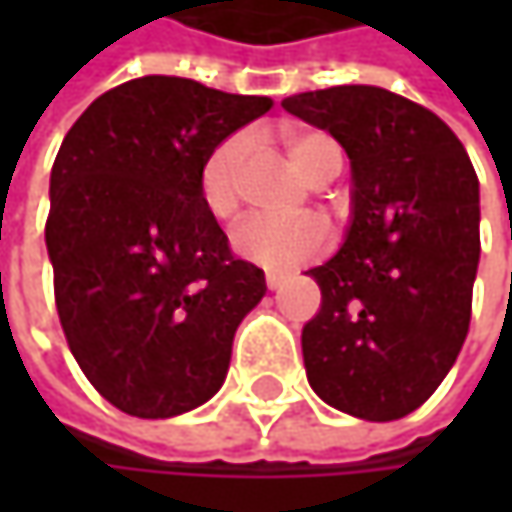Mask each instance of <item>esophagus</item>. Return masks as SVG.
Wrapping results in <instances>:
<instances>
[{
  "label": "esophagus",
  "instance_id": "1",
  "mask_svg": "<svg viewBox=\"0 0 512 512\" xmlns=\"http://www.w3.org/2000/svg\"><path fill=\"white\" fill-rule=\"evenodd\" d=\"M266 287H269V290H278V287H281V278H278V275H266Z\"/></svg>",
  "mask_w": 512,
  "mask_h": 512
}]
</instances>
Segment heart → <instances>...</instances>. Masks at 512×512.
Returning a JSON list of instances; mask_svg holds the SVG:
<instances>
[{"mask_svg": "<svg viewBox=\"0 0 512 512\" xmlns=\"http://www.w3.org/2000/svg\"><path fill=\"white\" fill-rule=\"evenodd\" d=\"M287 156L302 177L311 183H323L338 174L341 151L335 139L323 130L311 127H284ZM252 139L246 133H234L219 142L201 165L198 189L204 210L219 222H234L240 213V171ZM329 249V228L320 219H275L252 216L234 231V252L266 272H293Z\"/></svg>", "mask_w": 512, "mask_h": 512, "instance_id": "1", "label": "heart"}]
</instances>
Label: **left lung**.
Wrapping results in <instances>:
<instances>
[{"instance_id":"obj_1","label":"left lung","mask_w":512,"mask_h":512,"mask_svg":"<svg viewBox=\"0 0 512 512\" xmlns=\"http://www.w3.org/2000/svg\"><path fill=\"white\" fill-rule=\"evenodd\" d=\"M353 165L341 252L308 269L323 305L302 329L311 388L364 421L415 412L448 376L480 260L477 174L454 130L394 91L335 85L281 100Z\"/></svg>"}]
</instances>
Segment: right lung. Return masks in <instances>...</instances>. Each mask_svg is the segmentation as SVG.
Listing matches in <instances>:
<instances>
[{"label": "right lung", "instance_id": "1", "mask_svg": "<svg viewBox=\"0 0 512 512\" xmlns=\"http://www.w3.org/2000/svg\"><path fill=\"white\" fill-rule=\"evenodd\" d=\"M269 109V97L142 76L100 94L58 148L47 216L58 320L88 382L127 415L189 412L225 382L266 281L231 252L198 177Z\"/></svg>", "mask_w": 512, "mask_h": 512}]
</instances>
